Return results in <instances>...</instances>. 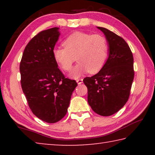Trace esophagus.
<instances>
[{"instance_id": "1", "label": "esophagus", "mask_w": 155, "mask_h": 155, "mask_svg": "<svg viewBox=\"0 0 155 155\" xmlns=\"http://www.w3.org/2000/svg\"><path fill=\"white\" fill-rule=\"evenodd\" d=\"M77 83L78 84V85H80V84L83 83V79H82V78H80V79H77Z\"/></svg>"}]
</instances>
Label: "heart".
Returning <instances> with one entry per match:
<instances>
[{
	"label": "heart",
	"instance_id": "obj_1",
	"mask_svg": "<svg viewBox=\"0 0 155 155\" xmlns=\"http://www.w3.org/2000/svg\"><path fill=\"white\" fill-rule=\"evenodd\" d=\"M63 45L64 48L54 49V59L62 70L70 71L77 58L78 64L69 74L72 78L88 71L91 74L98 72L108 57V41L100 34L75 32L65 39Z\"/></svg>",
	"mask_w": 155,
	"mask_h": 155
}]
</instances>
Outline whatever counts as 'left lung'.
<instances>
[{
    "label": "left lung",
    "mask_w": 155,
    "mask_h": 155,
    "mask_svg": "<svg viewBox=\"0 0 155 155\" xmlns=\"http://www.w3.org/2000/svg\"><path fill=\"white\" fill-rule=\"evenodd\" d=\"M108 41V59L103 68L83 82L88 90L87 101L93 111L109 116L127 103L134 78L133 57L124 40L112 31L97 27Z\"/></svg>",
    "instance_id": "8db88e82"
}]
</instances>
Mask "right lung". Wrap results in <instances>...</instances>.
Returning a JSON list of instances; mask_svg holds the SVG:
<instances>
[{"label": "right lung", "instance_id": "1", "mask_svg": "<svg viewBox=\"0 0 155 155\" xmlns=\"http://www.w3.org/2000/svg\"><path fill=\"white\" fill-rule=\"evenodd\" d=\"M59 28L41 31L32 38L20 64L21 86L33 114L47 123L61 120L68 111L74 80L65 78L53 57Z\"/></svg>", "mask_w": 155, "mask_h": 155}]
</instances>
